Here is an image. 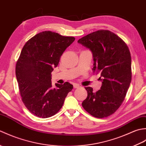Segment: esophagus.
Returning <instances> with one entry per match:
<instances>
[{"label": "esophagus", "mask_w": 146, "mask_h": 146, "mask_svg": "<svg viewBox=\"0 0 146 146\" xmlns=\"http://www.w3.org/2000/svg\"><path fill=\"white\" fill-rule=\"evenodd\" d=\"M73 87L75 88H78L80 87V86L78 84H74L73 85Z\"/></svg>", "instance_id": "esophagus-1"}]
</instances>
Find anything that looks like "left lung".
<instances>
[{"label": "left lung", "mask_w": 146, "mask_h": 146, "mask_svg": "<svg viewBox=\"0 0 146 146\" xmlns=\"http://www.w3.org/2000/svg\"><path fill=\"white\" fill-rule=\"evenodd\" d=\"M78 42L92 52L94 73H100V90L85 87L88 96L82 106L92 115L107 117L124 100L132 79L131 56L123 40L108 30H99L80 39Z\"/></svg>", "instance_id": "1"}]
</instances>
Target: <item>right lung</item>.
I'll list each match as a JSON object with an SVG mask.
<instances>
[{"label":"right lung","instance_id":"1","mask_svg":"<svg viewBox=\"0 0 146 146\" xmlns=\"http://www.w3.org/2000/svg\"><path fill=\"white\" fill-rule=\"evenodd\" d=\"M75 40L51 31L37 34L22 49L15 66V75L24 104L35 115H54L64 104L73 86L66 82L52 87L51 72L66 49Z\"/></svg>","mask_w":146,"mask_h":146}]
</instances>
